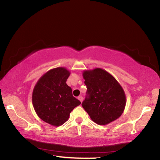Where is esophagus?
<instances>
[{
  "label": "esophagus",
  "instance_id": "esophagus-1",
  "mask_svg": "<svg viewBox=\"0 0 160 160\" xmlns=\"http://www.w3.org/2000/svg\"><path fill=\"white\" fill-rule=\"evenodd\" d=\"M78 99H79V100H80V101L81 102H82V99H83V98H82V97H81V96H79V97H78Z\"/></svg>",
  "mask_w": 160,
  "mask_h": 160
}]
</instances>
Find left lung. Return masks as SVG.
Returning a JSON list of instances; mask_svg holds the SVG:
<instances>
[{
	"instance_id": "1",
	"label": "left lung",
	"mask_w": 160,
	"mask_h": 160,
	"mask_svg": "<svg viewBox=\"0 0 160 160\" xmlns=\"http://www.w3.org/2000/svg\"><path fill=\"white\" fill-rule=\"evenodd\" d=\"M87 95L82 103L92 120L107 125L120 117L126 107V94L122 87L106 70L95 68L83 72Z\"/></svg>"
}]
</instances>
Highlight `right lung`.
<instances>
[{
    "label": "right lung",
    "instance_id": "right-lung-1",
    "mask_svg": "<svg viewBox=\"0 0 160 160\" xmlns=\"http://www.w3.org/2000/svg\"><path fill=\"white\" fill-rule=\"evenodd\" d=\"M70 74L63 67L48 70L38 80L32 92V104L37 116L53 126L63 124L70 113L81 104L66 84Z\"/></svg>",
    "mask_w": 160,
    "mask_h": 160
}]
</instances>
